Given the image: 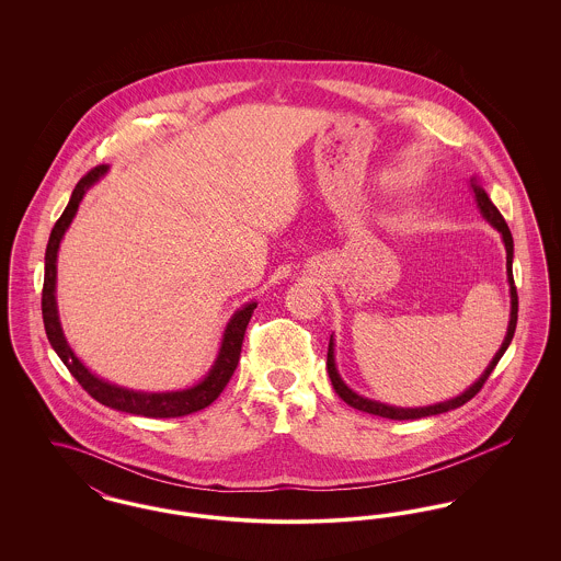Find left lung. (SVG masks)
Instances as JSON below:
<instances>
[{
  "instance_id": "obj_1",
  "label": "left lung",
  "mask_w": 561,
  "mask_h": 561,
  "mask_svg": "<svg viewBox=\"0 0 561 561\" xmlns=\"http://www.w3.org/2000/svg\"><path fill=\"white\" fill-rule=\"evenodd\" d=\"M471 191L476 195V202H478V208H480L481 216L503 236L505 241V250H507V279L508 290H511V320L507 325V336L503 341V345L499 348V353L492 357L490 366L483 370L480 378L465 391L460 393L458 398L454 400L442 401V403H433V405H425V408H396V405H387V403H380V401L368 400V398H362L357 396L355 391H351L347 385L343 382L341 374L336 370V364H334V339L330 336V345H328V374H330V380H332V387L334 391L339 393V398L348 403L351 408L355 410H362V412H368V414H376V416H382V419H393V421H410V419H423V416H433V414H442V412H448L454 410L462 403H467L469 400H473L483 387V382L488 380V376L492 374V370L496 368L499 359L505 355L511 341H513V334H515V325H517V288H515V282H513V238H511V231H508L507 222L503 218V214L499 213V208L490 202L488 193L483 191L480 183L476 179H471Z\"/></svg>"
}]
</instances>
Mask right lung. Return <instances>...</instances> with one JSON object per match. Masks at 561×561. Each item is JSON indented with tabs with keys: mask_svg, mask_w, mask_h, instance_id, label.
Wrapping results in <instances>:
<instances>
[{
	"mask_svg": "<svg viewBox=\"0 0 561 561\" xmlns=\"http://www.w3.org/2000/svg\"><path fill=\"white\" fill-rule=\"evenodd\" d=\"M105 172H107V165H96L81 179L71 193V199L67 204L65 213L60 214V218L56 220L53 233H50L48 248H46V273H44V290H42V316H44V328H46L48 341L54 351L58 353V357L62 359V364L69 368V373L73 374V378L99 403L113 408V410H119V412L149 416V419H176V416L193 414V412L210 405L222 393L229 378L236 373L238 362H240L243 334H245L248 321L256 309V302H248L241 307L240 311H236V316L227 323L220 351H218V357H216L210 373L206 374V378L199 380L197 385H193L191 389L165 391V393H145V391H134V389L111 385L107 380L90 373L69 347V343L62 334V328H60L58 309H56V254H58V245H60L65 231L69 229L73 216L80 208V202L83 199L85 191L94 183H99V179L105 176Z\"/></svg>",
	"mask_w": 561,
	"mask_h": 561,
	"instance_id": "add662e5",
	"label": "right lung"
}]
</instances>
